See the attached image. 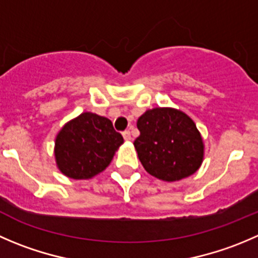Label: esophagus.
<instances>
[{"label": "esophagus", "instance_id": "obj_1", "mask_svg": "<svg viewBox=\"0 0 258 258\" xmlns=\"http://www.w3.org/2000/svg\"><path fill=\"white\" fill-rule=\"evenodd\" d=\"M122 136H123V139L126 140V141H130V140H131V132H130L128 130H126V131L122 132Z\"/></svg>", "mask_w": 258, "mask_h": 258}]
</instances>
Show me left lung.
<instances>
[{
	"mask_svg": "<svg viewBox=\"0 0 258 258\" xmlns=\"http://www.w3.org/2000/svg\"><path fill=\"white\" fill-rule=\"evenodd\" d=\"M140 136L134 145L149 174L176 181L194 174L203 161L204 146L196 123L172 108L146 111L137 121Z\"/></svg>",
	"mask_w": 258,
	"mask_h": 258,
	"instance_id": "8db88e82",
	"label": "left lung"
}]
</instances>
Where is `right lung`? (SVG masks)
<instances>
[{
	"instance_id": "1",
	"label": "right lung",
	"mask_w": 258,
	"mask_h": 258,
	"mask_svg": "<svg viewBox=\"0 0 258 258\" xmlns=\"http://www.w3.org/2000/svg\"><path fill=\"white\" fill-rule=\"evenodd\" d=\"M123 137L106 117L86 112L67 123L55 140L60 171L72 179H88L103 171Z\"/></svg>"
}]
</instances>
